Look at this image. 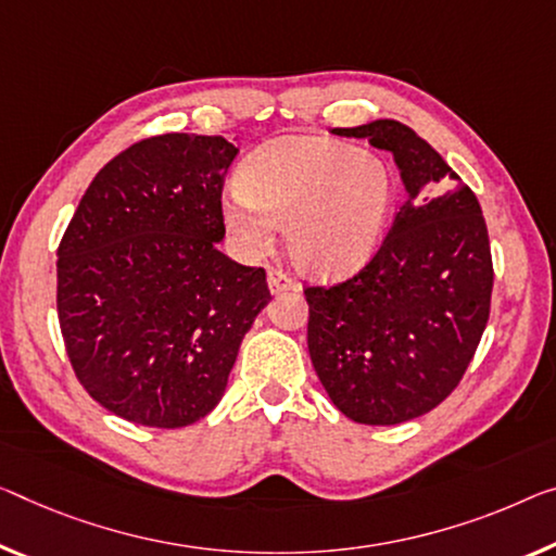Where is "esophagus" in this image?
Instances as JSON below:
<instances>
[{
    "mask_svg": "<svg viewBox=\"0 0 556 556\" xmlns=\"http://www.w3.org/2000/svg\"><path fill=\"white\" fill-rule=\"evenodd\" d=\"M268 288L273 295H278V293H283V290H298V280L290 278L286 270L270 268L268 270Z\"/></svg>",
    "mask_w": 556,
    "mask_h": 556,
    "instance_id": "obj_1",
    "label": "esophagus"
}]
</instances>
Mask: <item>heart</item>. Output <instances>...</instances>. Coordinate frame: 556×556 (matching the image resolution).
<instances>
[{
	"instance_id": "heart-1",
	"label": "heart",
	"mask_w": 556,
	"mask_h": 556,
	"mask_svg": "<svg viewBox=\"0 0 556 556\" xmlns=\"http://www.w3.org/2000/svg\"><path fill=\"white\" fill-rule=\"evenodd\" d=\"M392 201L386 161L323 136H290L255 151L243 186L224 199L238 249L258 255L278 226L293 261L315 276L361 268L380 245Z\"/></svg>"
}]
</instances>
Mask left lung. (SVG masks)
I'll list each match as a JSON object with an SVG mask.
<instances>
[{"label": "left lung", "mask_w": 556, "mask_h": 556, "mask_svg": "<svg viewBox=\"0 0 556 556\" xmlns=\"http://www.w3.org/2000/svg\"><path fill=\"white\" fill-rule=\"evenodd\" d=\"M392 153L407 199L370 263L305 288L307 350L340 413L400 425L459 386L490 318L492 253L477 195L409 126L336 129Z\"/></svg>", "instance_id": "obj_1"}]
</instances>
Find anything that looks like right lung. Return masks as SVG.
Masks as SVG:
<instances>
[{
  "instance_id": "obj_1",
  "label": "right lung",
  "mask_w": 556,
  "mask_h": 556,
  "mask_svg": "<svg viewBox=\"0 0 556 556\" xmlns=\"http://www.w3.org/2000/svg\"><path fill=\"white\" fill-rule=\"evenodd\" d=\"M238 149L164 134L93 176L59 243L56 311L84 390L134 425L206 417L270 301L266 270L218 251L220 191Z\"/></svg>"
}]
</instances>
